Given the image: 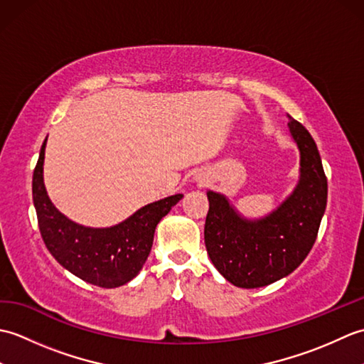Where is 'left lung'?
Wrapping results in <instances>:
<instances>
[{"mask_svg":"<svg viewBox=\"0 0 364 364\" xmlns=\"http://www.w3.org/2000/svg\"><path fill=\"white\" fill-rule=\"evenodd\" d=\"M288 127L300 151V178L275 211L249 220L225 196L206 192V250L215 269L237 288H261L294 272L313 249L326 213L327 176L318 146L301 123L289 117Z\"/></svg>","mask_w":364,"mask_h":364,"instance_id":"left-lung-1","label":"left lung"}]
</instances>
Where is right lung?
I'll return each mask as SVG.
<instances>
[{
    "label": "right lung",
    "mask_w": 364,
    "mask_h": 364,
    "mask_svg": "<svg viewBox=\"0 0 364 364\" xmlns=\"http://www.w3.org/2000/svg\"><path fill=\"white\" fill-rule=\"evenodd\" d=\"M46 139L33 175V200L46 249L60 266L100 288H117L133 280L149 258L154 230L183 194L146 205L109 228H90L56 210L43 184Z\"/></svg>",
    "instance_id": "obj_1"
}]
</instances>
